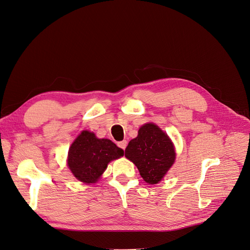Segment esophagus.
I'll return each mask as SVG.
<instances>
[{"label": "esophagus", "mask_w": 250, "mask_h": 250, "mask_svg": "<svg viewBox=\"0 0 250 250\" xmlns=\"http://www.w3.org/2000/svg\"><path fill=\"white\" fill-rule=\"evenodd\" d=\"M126 145H127V142H126L125 140H124V141L118 143V146H119L121 148H123V149H125V148L126 147Z\"/></svg>", "instance_id": "34e87169"}]
</instances>
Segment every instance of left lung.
Listing matches in <instances>:
<instances>
[{"instance_id": "obj_1", "label": "left lung", "mask_w": 250, "mask_h": 250, "mask_svg": "<svg viewBox=\"0 0 250 250\" xmlns=\"http://www.w3.org/2000/svg\"><path fill=\"white\" fill-rule=\"evenodd\" d=\"M125 156L134 163L142 178L157 184L172 167L176 154L169 137L156 125L146 124L125 147Z\"/></svg>"}]
</instances>
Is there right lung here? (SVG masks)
Segmentation results:
<instances>
[{"instance_id": "right-lung-1", "label": "right lung", "mask_w": 250, "mask_h": 250, "mask_svg": "<svg viewBox=\"0 0 250 250\" xmlns=\"http://www.w3.org/2000/svg\"><path fill=\"white\" fill-rule=\"evenodd\" d=\"M124 156V149L107 139H97L83 130L68 152V167L74 177L83 183H95L107 164Z\"/></svg>"}]
</instances>
